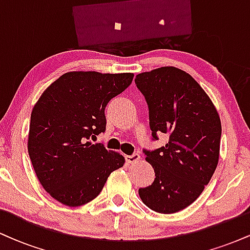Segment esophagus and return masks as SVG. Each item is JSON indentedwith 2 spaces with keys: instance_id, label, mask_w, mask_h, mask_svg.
<instances>
[{
  "instance_id": "34e87169",
  "label": "esophagus",
  "mask_w": 250,
  "mask_h": 250,
  "mask_svg": "<svg viewBox=\"0 0 250 250\" xmlns=\"http://www.w3.org/2000/svg\"><path fill=\"white\" fill-rule=\"evenodd\" d=\"M140 159H141V157H140L139 153H134V154L127 155V156H125V160H127L128 163H136L137 161H140Z\"/></svg>"
}]
</instances>
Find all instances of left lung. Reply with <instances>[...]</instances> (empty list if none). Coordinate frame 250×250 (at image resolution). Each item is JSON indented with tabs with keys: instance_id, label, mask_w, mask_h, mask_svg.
I'll list each match as a JSON object with an SVG mask.
<instances>
[{
	"instance_id": "left-lung-1",
	"label": "left lung",
	"mask_w": 250,
	"mask_h": 250,
	"mask_svg": "<svg viewBox=\"0 0 250 250\" xmlns=\"http://www.w3.org/2000/svg\"><path fill=\"white\" fill-rule=\"evenodd\" d=\"M135 83L147 101L153 140L168 142L143 150L155 180L139 189L151 210L173 214L190 206L213 176L220 155L221 121L216 108L186 71L161 67L136 75Z\"/></svg>"
}]
</instances>
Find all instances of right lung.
Returning <instances> with one entry per match:
<instances>
[{
  "instance_id": "right-lung-1",
  "label": "right lung",
  "mask_w": 250,
  "mask_h": 250,
  "mask_svg": "<svg viewBox=\"0 0 250 250\" xmlns=\"http://www.w3.org/2000/svg\"><path fill=\"white\" fill-rule=\"evenodd\" d=\"M134 74L69 71L43 91L30 116L28 153L50 196L79 207L101 193L125 157L93 143L105 130L104 109L125 91Z\"/></svg>"
}]
</instances>
